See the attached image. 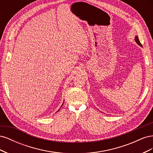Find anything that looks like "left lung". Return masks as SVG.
I'll return each mask as SVG.
<instances>
[{
  "mask_svg": "<svg viewBox=\"0 0 153 153\" xmlns=\"http://www.w3.org/2000/svg\"><path fill=\"white\" fill-rule=\"evenodd\" d=\"M135 41L137 42V43L138 45H140V47H142V45H141V43H140V41H139V39H138V36H136L135 37Z\"/></svg>",
  "mask_w": 153,
  "mask_h": 153,
  "instance_id": "left-lung-1",
  "label": "left lung"
}]
</instances>
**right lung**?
Returning <instances> with one entry per match:
<instances>
[{
  "label": "right lung",
  "instance_id": "right-lung-1",
  "mask_svg": "<svg viewBox=\"0 0 153 153\" xmlns=\"http://www.w3.org/2000/svg\"><path fill=\"white\" fill-rule=\"evenodd\" d=\"M62 105H63V104H62Z\"/></svg>",
  "mask_w": 153,
  "mask_h": 153
}]
</instances>
